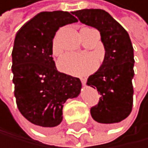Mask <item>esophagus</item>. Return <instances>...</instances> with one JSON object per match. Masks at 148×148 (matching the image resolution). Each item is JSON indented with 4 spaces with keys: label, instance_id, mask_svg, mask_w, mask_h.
<instances>
[{
    "label": "esophagus",
    "instance_id": "obj_1",
    "mask_svg": "<svg viewBox=\"0 0 148 148\" xmlns=\"http://www.w3.org/2000/svg\"><path fill=\"white\" fill-rule=\"evenodd\" d=\"M80 80H82V83L83 84V85H85V84H86V79L82 78V79H80Z\"/></svg>",
    "mask_w": 148,
    "mask_h": 148
}]
</instances>
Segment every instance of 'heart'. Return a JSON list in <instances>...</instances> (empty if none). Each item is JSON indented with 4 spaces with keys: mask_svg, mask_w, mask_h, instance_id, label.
Masks as SVG:
<instances>
[{
    "mask_svg": "<svg viewBox=\"0 0 148 148\" xmlns=\"http://www.w3.org/2000/svg\"><path fill=\"white\" fill-rule=\"evenodd\" d=\"M52 51L53 56L60 55L62 49L56 38L53 42ZM97 59L91 53H66L57 62V66L63 73L82 77L92 72L97 68Z\"/></svg>",
    "mask_w": 148,
    "mask_h": 148,
    "instance_id": "heart-1",
    "label": "heart"
}]
</instances>
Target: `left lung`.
Returning a JSON list of instances; mask_svg holds the SVG:
<instances>
[{
	"mask_svg": "<svg viewBox=\"0 0 148 148\" xmlns=\"http://www.w3.org/2000/svg\"><path fill=\"white\" fill-rule=\"evenodd\" d=\"M72 14L82 24L100 32L104 61L86 84L101 95L98 105L91 108L92 119L101 126L113 125L125 119L132 108L134 59L130 36L105 10L83 9Z\"/></svg>",
	"mask_w": 148,
	"mask_h": 148,
	"instance_id": "obj_1",
	"label": "left lung"
}]
</instances>
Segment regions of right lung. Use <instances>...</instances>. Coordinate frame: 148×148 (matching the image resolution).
I'll return each instance as SVG.
<instances>
[{"label":"right lung","instance_id":"obj_1","mask_svg":"<svg viewBox=\"0 0 148 148\" xmlns=\"http://www.w3.org/2000/svg\"><path fill=\"white\" fill-rule=\"evenodd\" d=\"M71 14L40 13L24 24L14 39L12 72L16 105L27 121L40 128L59 125L66 101L82 90L80 79L57 71L52 56L56 32L78 22Z\"/></svg>","mask_w":148,"mask_h":148}]
</instances>
